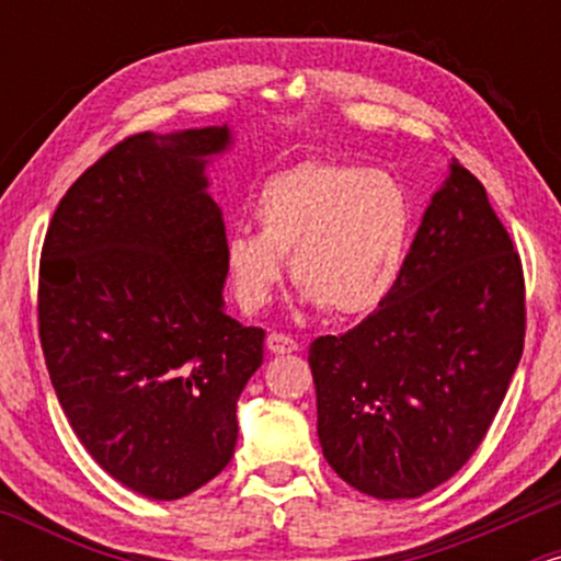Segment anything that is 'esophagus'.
Returning <instances> with one entry per match:
<instances>
[{
    "label": "esophagus",
    "mask_w": 561,
    "mask_h": 561,
    "mask_svg": "<svg viewBox=\"0 0 561 561\" xmlns=\"http://www.w3.org/2000/svg\"><path fill=\"white\" fill-rule=\"evenodd\" d=\"M266 345H268V351L276 353V356H279V353H295V351H298V343H295L289 334H282V332L268 334Z\"/></svg>",
    "instance_id": "obj_1"
}]
</instances>
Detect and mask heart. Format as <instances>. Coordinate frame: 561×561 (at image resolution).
<instances>
[{
  "instance_id": "obj_1",
  "label": "heart",
  "mask_w": 561,
  "mask_h": 561,
  "mask_svg": "<svg viewBox=\"0 0 561 561\" xmlns=\"http://www.w3.org/2000/svg\"><path fill=\"white\" fill-rule=\"evenodd\" d=\"M261 231L234 227L221 244L224 272L242 311L272 300L289 255L302 306L340 319L371 313L401 274L414 205L401 179L343 160H302L259 186Z\"/></svg>"
}]
</instances>
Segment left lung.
Masks as SVG:
<instances>
[{"mask_svg":"<svg viewBox=\"0 0 561 561\" xmlns=\"http://www.w3.org/2000/svg\"><path fill=\"white\" fill-rule=\"evenodd\" d=\"M523 345V263L454 160L382 306L308 347L324 459L375 499L433 491L478 450Z\"/></svg>","mask_w":561,"mask_h":561,"instance_id":"8db88e82","label":"left lung"}]
</instances>
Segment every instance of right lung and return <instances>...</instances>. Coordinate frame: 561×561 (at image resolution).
I'll return each instance as SVG.
<instances>
[{
    "mask_svg": "<svg viewBox=\"0 0 561 561\" xmlns=\"http://www.w3.org/2000/svg\"><path fill=\"white\" fill-rule=\"evenodd\" d=\"M229 126L134 134L76 179L38 266V337L57 401L121 485L190 495L234 456L261 327L224 311L221 208L205 169Z\"/></svg>",
    "mask_w": 561,
    "mask_h": 561,
    "instance_id": "obj_1",
    "label": "right lung"
}]
</instances>
